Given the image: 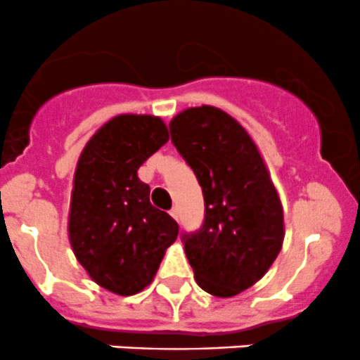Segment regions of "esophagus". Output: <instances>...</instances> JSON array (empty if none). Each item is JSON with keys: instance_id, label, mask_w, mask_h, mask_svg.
I'll return each instance as SVG.
<instances>
[{"instance_id": "1", "label": "esophagus", "mask_w": 360, "mask_h": 360, "mask_svg": "<svg viewBox=\"0 0 360 360\" xmlns=\"http://www.w3.org/2000/svg\"><path fill=\"white\" fill-rule=\"evenodd\" d=\"M170 216L174 217V219H179V209H177V207H172V209H170Z\"/></svg>"}]
</instances>
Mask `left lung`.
<instances>
[{"mask_svg": "<svg viewBox=\"0 0 360 360\" xmlns=\"http://www.w3.org/2000/svg\"><path fill=\"white\" fill-rule=\"evenodd\" d=\"M179 155L205 200L203 224L183 233L195 281L231 297L256 284L284 242V212L261 153L244 127L214 106L188 108L170 122Z\"/></svg>", "mask_w": 360, "mask_h": 360, "instance_id": "obj_1", "label": "left lung"}]
</instances>
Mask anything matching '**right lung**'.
Returning <instances> with one entry per match:
<instances>
[{
	"instance_id": "add662e5",
	"label": "right lung",
	"mask_w": 360,
	"mask_h": 360,
	"mask_svg": "<svg viewBox=\"0 0 360 360\" xmlns=\"http://www.w3.org/2000/svg\"><path fill=\"white\" fill-rule=\"evenodd\" d=\"M169 141L162 118L118 115L86 143L76 163L69 205L72 252L96 284L132 296L153 282L176 221L151 205L137 170Z\"/></svg>"
}]
</instances>
